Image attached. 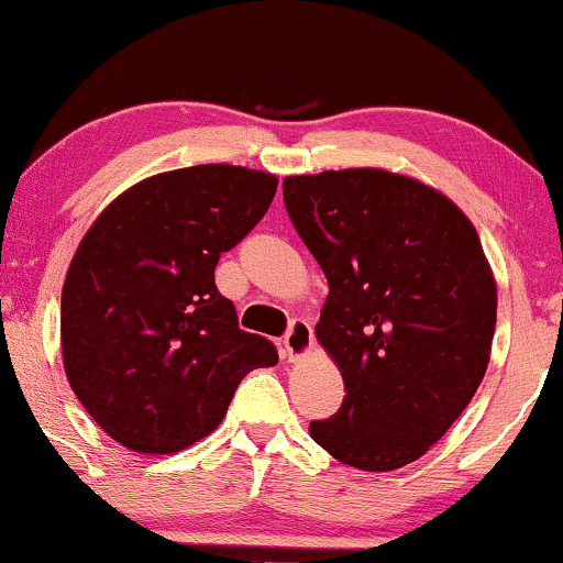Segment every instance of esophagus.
<instances>
[{
	"mask_svg": "<svg viewBox=\"0 0 563 563\" xmlns=\"http://www.w3.org/2000/svg\"><path fill=\"white\" fill-rule=\"evenodd\" d=\"M314 333L312 325L307 320H294L290 322L286 339H283V354H286L288 363H299L301 357H307L312 352Z\"/></svg>",
	"mask_w": 563,
	"mask_h": 563,
	"instance_id": "esophagus-1",
	"label": "esophagus"
}]
</instances>
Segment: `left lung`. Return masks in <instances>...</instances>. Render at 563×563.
I'll return each mask as SVG.
<instances>
[{
    "mask_svg": "<svg viewBox=\"0 0 563 563\" xmlns=\"http://www.w3.org/2000/svg\"><path fill=\"white\" fill-rule=\"evenodd\" d=\"M283 198L328 277L314 335L346 391L309 434L346 466L402 468L487 373L497 286L476 228L431 185L373 166L286 177Z\"/></svg>",
    "mask_w": 563,
    "mask_h": 563,
    "instance_id": "8db88e82",
    "label": "left lung"
}]
</instances>
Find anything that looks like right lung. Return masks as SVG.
Here are the masks:
<instances>
[{
	"instance_id": "right-lung-1",
	"label": "right lung",
	"mask_w": 563,
	"mask_h": 563,
	"mask_svg": "<svg viewBox=\"0 0 563 563\" xmlns=\"http://www.w3.org/2000/svg\"><path fill=\"white\" fill-rule=\"evenodd\" d=\"M275 190V174L230 164L153 174L81 238L63 283V367L84 410L132 452L172 455L209 437L245 373L277 363L214 286L219 254Z\"/></svg>"
}]
</instances>
